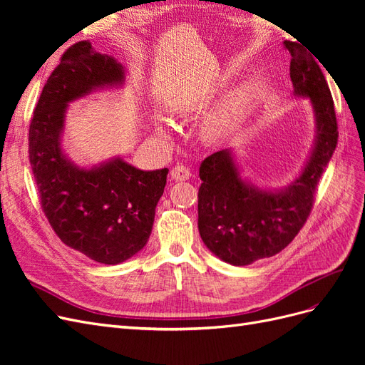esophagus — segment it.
<instances>
[{"label": "esophagus", "instance_id": "esophagus-1", "mask_svg": "<svg viewBox=\"0 0 365 365\" xmlns=\"http://www.w3.org/2000/svg\"><path fill=\"white\" fill-rule=\"evenodd\" d=\"M190 169L185 168V165H175V168L170 170L172 180L175 181H185L190 178Z\"/></svg>", "mask_w": 365, "mask_h": 365}]
</instances>
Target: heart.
<instances>
[{"instance_id": "heart-1", "label": "heart", "mask_w": 365, "mask_h": 365, "mask_svg": "<svg viewBox=\"0 0 365 365\" xmlns=\"http://www.w3.org/2000/svg\"><path fill=\"white\" fill-rule=\"evenodd\" d=\"M239 109H240V98L237 96L230 97L228 101H225L207 118L205 129L208 134L213 137L222 135L224 132L235 123V120L239 114ZM153 125H155V130L163 137H169L173 132L172 120H169L168 117H164L161 114L153 115Z\"/></svg>"}]
</instances>
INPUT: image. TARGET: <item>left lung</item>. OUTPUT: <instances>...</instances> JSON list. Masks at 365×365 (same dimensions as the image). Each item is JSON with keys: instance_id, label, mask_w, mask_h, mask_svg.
Listing matches in <instances>:
<instances>
[{"instance_id": "8db88e82", "label": "left lung", "mask_w": 365, "mask_h": 365, "mask_svg": "<svg viewBox=\"0 0 365 365\" xmlns=\"http://www.w3.org/2000/svg\"><path fill=\"white\" fill-rule=\"evenodd\" d=\"M291 54L292 96L311 103L315 135L309 157L284 187H259L242 175L235 149L207 157L200 168L197 228L205 247L222 262L245 267L288 247L311 213L315 187L334 155L338 128L332 94L304 46L284 41Z\"/></svg>"}]
</instances>
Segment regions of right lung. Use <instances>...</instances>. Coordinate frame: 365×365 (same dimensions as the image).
<instances>
[{
    "label": "right lung",
    "instance_id": "right-lung-1",
    "mask_svg": "<svg viewBox=\"0 0 365 365\" xmlns=\"http://www.w3.org/2000/svg\"><path fill=\"white\" fill-rule=\"evenodd\" d=\"M125 85L126 68L115 58L77 42L43 85L29 129L31 170L51 228L65 245L105 264L146 247L169 169L141 170L118 155L77 164L63 149L65 120L70 103Z\"/></svg>",
    "mask_w": 365,
    "mask_h": 365
}]
</instances>
